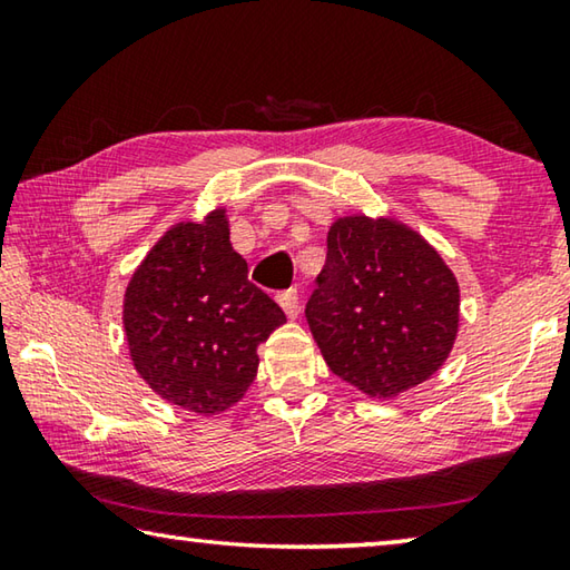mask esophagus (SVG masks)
<instances>
[{
  "label": "esophagus",
  "mask_w": 570,
  "mask_h": 570,
  "mask_svg": "<svg viewBox=\"0 0 570 570\" xmlns=\"http://www.w3.org/2000/svg\"><path fill=\"white\" fill-rule=\"evenodd\" d=\"M278 304H282V308L286 312L288 320H296V316H298V294H296V288H286V292L278 294Z\"/></svg>",
  "instance_id": "esophagus-1"
}]
</instances>
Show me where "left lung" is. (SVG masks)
Segmentation results:
<instances>
[{
  "instance_id": "obj_1",
  "label": "left lung",
  "mask_w": 570,
  "mask_h": 570,
  "mask_svg": "<svg viewBox=\"0 0 570 570\" xmlns=\"http://www.w3.org/2000/svg\"><path fill=\"white\" fill-rule=\"evenodd\" d=\"M306 322L336 377L390 400L445 364L460 286L417 230L394 218L344 216L326 236Z\"/></svg>"
}]
</instances>
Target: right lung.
<instances>
[{"instance_id": "obj_1", "label": "right lung", "mask_w": 570, "mask_h": 570, "mask_svg": "<svg viewBox=\"0 0 570 570\" xmlns=\"http://www.w3.org/2000/svg\"><path fill=\"white\" fill-rule=\"evenodd\" d=\"M286 316L248 282L228 240L226 208L180 220L135 268L122 302L130 360L163 400L218 414L244 397L258 370V344Z\"/></svg>"}]
</instances>
